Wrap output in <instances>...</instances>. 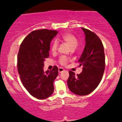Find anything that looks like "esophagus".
Segmentation results:
<instances>
[{"instance_id": "34e87169", "label": "esophagus", "mask_w": 122, "mask_h": 122, "mask_svg": "<svg viewBox=\"0 0 122 122\" xmlns=\"http://www.w3.org/2000/svg\"><path fill=\"white\" fill-rule=\"evenodd\" d=\"M65 71V70L63 69V68H59V69H58V71H59V73H62L63 71Z\"/></svg>"}]
</instances>
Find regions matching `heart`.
Segmentation results:
<instances>
[{
	"label": "heart",
	"instance_id": "1",
	"mask_svg": "<svg viewBox=\"0 0 122 122\" xmlns=\"http://www.w3.org/2000/svg\"><path fill=\"white\" fill-rule=\"evenodd\" d=\"M61 39L66 42L71 49H75L78 46V41L76 38L73 35L69 33L63 34L61 36ZM58 42L56 41H53L51 46V51L53 52H55L57 49ZM68 61V59L66 56H62L59 58V62L61 65H66Z\"/></svg>",
	"mask_w": 122,
	"mask_h": 122
}]
</instances>
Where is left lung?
<instances>
[{
  "label": "left lung",
  "instance_id": "1",
  "mask_svg": "<svg viewBox=\"0 0 122 122\" xmlns=\"http://www.w3.org/2000/svg\"><path fill=\"white\" fill-rule=\"evenodd\" d=\"M85 34L84 51L78 60L82 72L76 74L69 71L68 88L78 96H86L92 92L101 82L105 69L104 47L101 39L94 33L81 28Z\"/></svg>",
  "mask_w": 122,
  "mask_h": 122
}]
</instances>
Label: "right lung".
Wrapping results in <instances>:
<instances>
[{
	"label": "right lung",
	"mask_w": 122,
	"mask_h": 122,
	"mask_svg": "<svg viewBox=\"0 0 122 122\" xmlns=\"http://www.w3.org/2000/svg\"><path fill=\"white\" fill-rule=\"evenodd\" d=\"M58 31L40 29L29 33L23 40L18 54V71L22 84L31 96L46 99L54 92L53 82L58 68L44 71V61L49 57L50 43Z\"/></svg>",
	"instance_id": "add662e5"
}]
</instances>
